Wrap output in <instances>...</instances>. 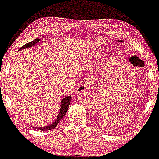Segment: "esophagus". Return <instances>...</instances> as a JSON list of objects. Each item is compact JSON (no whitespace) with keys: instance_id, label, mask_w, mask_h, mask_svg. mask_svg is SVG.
Here are the masks:
<instances>
[{"instance_id":"esophagus-1","label":"esophagus","mask_w":159,"mask_h":159,"mask_svg":"<svg viewBox=\"0 0 159 159\" xmlns=\"http://www.w3.org/2000/svg\"><path fill=\"white\" fill-rule=\"evenodd\" d=\"M89 86H90V83H89L88 82H82V84H81L79 87H78L77 90V93H82L84 92V91H87L88 90Z\"/></svg>"}]
</instances>
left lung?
<instances>
[{
	"instance_id": "1",
	"label": "left lung",
	"mask_w": 159,
	"mask_h": 159,
	"mask_svg": "<svg viewBox=\"0 0 159 159\" xmlns=\"http://www.w3.org/2000/svg\"><path fill=\"white\" fill-rule=\"evenodd\" d=\"M121 40H119V42H121Z\"/></svg>"
}]
</instances>
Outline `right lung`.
I'll use <instances>...</instances> for the list:
<instances>
[{
  "label": "right lung",
  "mask_w": 159,
  "mask_h": 159,
  "mask_svg": "<svg viewBox=\"0 0 159 159\" xmlns=\"http://www.w3.org/2000/svg\"><path fill=\"white\" fill-rule=\"evenodd\" d=\"M40 38H36L35 40L32 41V42L28 43H27V44L24 45L23 46H21L20 48H19V51L21 49H25V48H26L32 47L33 45H36L37 43L40 42ZM71 96L65 97L61 100V108H60L59 113H58L57 118L56 119V120L54 121L51 124V125L45 126V127H32H32L33 128V129H36L39 130V131H47V130H51V129H54V128L56 127V125H57L60 122L63 117L65 116V114H66V113L67 112V110H68V108H69V104H70V103H71Z\"/></svg>",
  "instance_id": "obj_1"
}]
</instances>
